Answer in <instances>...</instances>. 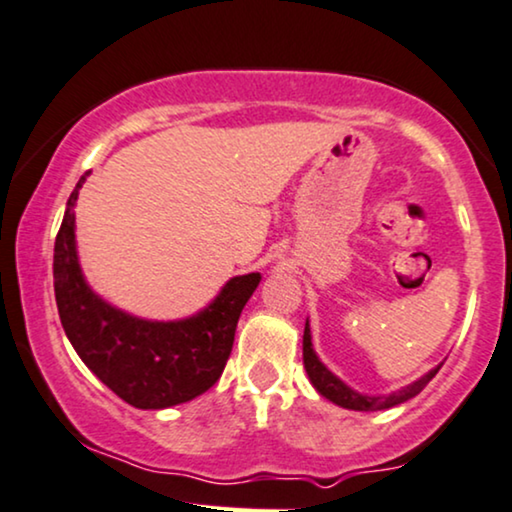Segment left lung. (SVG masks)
<instances>
[{"label":"left lung","mask_w":512,"mask_h":512,"mask_svg":"<svg viewBox=\"0 0 512 512\" xmlns=\"http://www.w3.org/2000/svg\"><path fill=\"white\" fill-rule=\"evenodd\" d=\"M302 359H304V371H307L309 380H312V385L316 387V392H319L321 397H326L328 401H333V404H338V406H342V409H349V411H385V409H392V406L404 404V401L416 397V394L423 390V387L428 385L432 378H435L437 371L444 364V361H442V364L432 368V371L420 375L416 383L401 387V390H397V392L361 394L357 390H352L349 385L342 383L338 375L328 371V368L321 364V359L316 357L314 345H312V331H309V319L304 321Z\"/></svg>","instance_id":"1"}]
</instances>
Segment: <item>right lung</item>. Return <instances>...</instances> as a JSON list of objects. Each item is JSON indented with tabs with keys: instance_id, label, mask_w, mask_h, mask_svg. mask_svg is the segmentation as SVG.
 <instances>
[{
	"instance_id": "1",
	"label": "right lung",
	"mask_w": 512,
	"mask_h": 512,
	"mask_svg": "<svg viewBox=\"0 0 512 512\" xmlns=\"http://www.w3.org/2000/svg\"><path fill=\"white\" fill-rule=\"evenodd\" d=\"M89 174V172H87ZM70 193L54 245V293L63 331L96 378L137 409H170L208 392L222 375L236 323L260 274L234 276L198 314L177 321L141 319L96 295L77 260Z\"/></svg>"
}]
</instances>
